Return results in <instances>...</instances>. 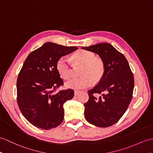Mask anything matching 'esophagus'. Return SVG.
<instances>
[{
  "label": "esophagus",
  "instance_id": "34e87169",
  "mask_svg": "<svg viewBox=\"0 0 153 153\" xmlns=\"http://www.w3.org/2000/svg\"><path fill=\"white\" fill-rule=\"evenodd\" d=\"M80 93V91H76V90H75L74 91V95L75 96H76L78 94H79Z\"/></svg>",
  "mask_w": 153,
  "mask_h": 153
}]
</instances>
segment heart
<instances>
[{
	"instance_id": "b5f03b06",
	"label": "heart",
	"mask_w": 153,
	"mask_h": 153,
	"mask_svg": "<svg viewBox=\"0 0 153 153\" xmlns=\"http://www.w3.org/2000/svg\"><path fill=\"white\" fill-rule=\"evenodd\" d=\"M74 61L83 65L81 68L80 77L75 78L66 82L68 88L81 89L89 88L92 80L98 82L102 79L105 73L103 62L96 58L95 54L87 50H79L72 55ZM56 68L63 79H69L72 76V70L69 61L65 57L59 58L56 63Z\"/></svg>"
}]
</instances>
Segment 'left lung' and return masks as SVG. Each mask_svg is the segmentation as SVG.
<instances>
[{"instance_id":"8db88e82","label":"left lung","mask_w":153,"mask_h":153,"mask_svg":"<svg viewBox=\"0 0 153 153\" xmlns=\"http://www.w3.org/2000/svg\"><path fill=\"white\" fill-rule=\"evenodd\" d=\"M83 49L97 54L105 65V73L97 85L88 91L84 104V116L89 123L108 127L120 120L131 102L134 80L125 56L108 43H99ZM94 94H102L97 98Z\"/></svg>"}]
</instances>
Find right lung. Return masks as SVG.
Masks as SVG:
<instances>
[{
  "label": "right lung",
  "mask_w": 153,
  "mask_h": 153,
  "mask_svg": "<svg viewBox=\"0 0 153 153\" xmlns=\"http://www.w3.org/2000/svg\"><path fill=\"white\" fill-rule=\"evenodd\" d=\"M77 48L47 42L25 59L17 80V100L26 120L37 128H55L64 120L63 105L73 99L74 91L68 89L54 93L64 85L56 63Z\"/></svg>",
  "instance_id": "add662e5"
}]
</instances>
